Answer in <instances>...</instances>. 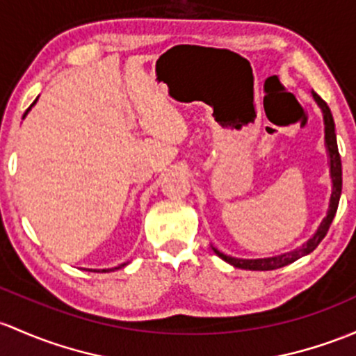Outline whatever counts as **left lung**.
<instances>
[{
    "instance_id": "8db88e82",
    "label": "left lung",
    "mask_w": 356,
    "mask_h": 356,
    "mask_svg": "<svg viewBox=\"0 0 356 356\" xmlns=\"http://www.w3.org/2000/svg\"><path fill=\"white\" fill-rule=\"evenodd\" d=\"M312 99L316 100V104L319 106L321 112H323V119H324V145H326L327 149V159H329V175H331V182H332V189H331V197H329V208L326 216L323 218L321 225L317 227L316 234L297 249L290 250V252L285 254H278V256H271V257H259V259H241V257H232L227 256V254L220 252L216 247L211 245L213 252L216 254L218 257H222L223 261H227L228 264H232L234 268H241V269H250V271H269V269H278L286 266V264L295 263L300 257L307 256V254L312 252L317 245L321 244L324 237H326L329 227H331L332 220H334L336 209H338L339 204V197H341V186H343V179H341V159H339V152H338V143H336V129H334V119H332L331 109L327 107V104L317 95L316 92H312Z\"/></svg>"
}]
</instances>
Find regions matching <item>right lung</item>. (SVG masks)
<instances>
[{
	"instance_id": "1",
	"label": "right lung",
	"mask_w": 356,
	"mask_h": 356,
	"mask_svg": "<svg viewBox=\"0 0 356 356\" xmlns=\"http://www.w3.org/2000/svg\"><path fill=\"white\" fill-rule=\"evenodd\" d=\"M35 102H37V99H35V100H33V104H32V106H30V107H29V109H27V111H25V114H24V119H25V115H27V114H29V112H30V109H32V107H33V106H35ZM122 266H126V263H124V264H121V266H118V268H112V269H102V271H97V273H109V271H114V269H119V268H122Z\"/></svg>"
}]
</instances>
